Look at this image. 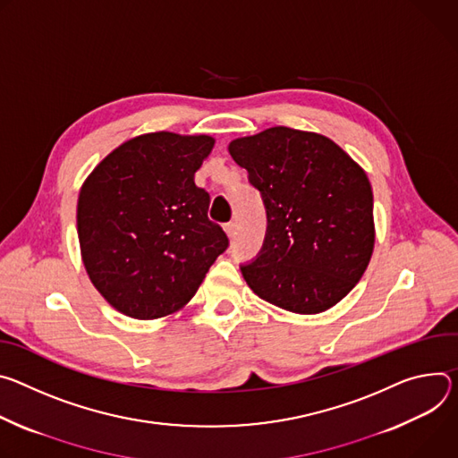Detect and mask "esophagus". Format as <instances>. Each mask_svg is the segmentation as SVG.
Listing matches in <instances>:
<instances>
[{
    "mask_svg": "<svg viewBox=\"0 0 458 458\" xmlns=\"http://www.w3.org/2000/svg\"><path fill=\"white\" fill-rule=\"evenodd\" d=\"M224 231H225V234H227V238H229V240H233V238L236 236V225H234L233 222H231V224H225Z\"/></svg>",
    "mask_w": 458,
    "mask_h": 458,
    "instance_id": "esophagus-1",
    "label": "esophagus"
}]
</instances>
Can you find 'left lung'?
Returning <instances> with one entry per match:
<instances>
[{
  "mask_svg": "<svg viewBox=\"0 0 458 458\" xmlns=\"http://www.w3.org/2000/svg\"><path fill=\"white\" fill-rule=\"evenodd\" d=\"M264 198L260 257L242 267L262 300L296 315L331 310L366 273L375 249L366 171L331 138L269 127L229 143Z\"/></svg>",
  "mask_w": 458,
  "mask_h": 458,
  "instance_id": "1",
  "label": "left lung"
}]
</instances>
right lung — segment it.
Segmentation results:
<instances>
[{
  "mask_svg": "<svg viewBox=\"0 0 458 458\" xmlns=\"http://www.w3.org/2000/svg\"><path fill=\"white\" fill-rule=\"evenodd\" d=\"M209 134L134 136L85 178L76 209L85 271L111 306L136 320L183 310L229 240L208 218L209 194L194 173Z\"/></svg>",
  "mask_w": 458,
  "mask_h": 458,
  "instance_id": "obj_1",
  "label": "right lung"
}]
</instances>
